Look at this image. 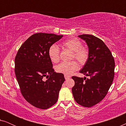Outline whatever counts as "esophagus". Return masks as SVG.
Masks as SVG:
<instances>
[{
    "mask_svg": "<svg viewBox=\"0 0 126 126\" xmlns=\"http://www.w3.org/2000/svg\"><path fill=\"white\" fill-rule=\"evenodd\" d=\"M64 77H65V79H66V80H68V79H70V76L69 75H64Z\"/></svg>",
    "mask_w": 126,
    "mask_h": 126,
    "instance_id": "34e87169",
    "label": "esophagus"
}]
</instances>
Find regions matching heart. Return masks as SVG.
Segmentation results:
<instances>
[{
  "instance_id": "b5f03b06",
  "label": "heart",
  "mask_w": 126,
  "mask_h": 126,
  "mask_svg": "<svg viewBox=\"0 0 126 126\" xmlns=\"http://www.w3.org/2000/svg\"><path fill=\"white\" fill-rule=\"evenodd\" d=\"M63 47L73 51V57L78 60L80 64L87 63L89 57L88 50L82 47V43L76 38L67 39L63 42ZM48 54L51 62L57 63L60 60V49L56 45H52L48 50ZM79 68V63L76 61L63 62L56 67V71L65 75H71Z\"/></svg>"
}]
</instances>
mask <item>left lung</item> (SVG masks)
<instances>
[{
  "mask_svg": "<svg viewBox=\"0 0 126 126\" xmlns=\"http://www.w3.org/2000/svg\"><path fill=\"white\" fill-rule=\"evenodd\" d=\"M78 37L87 43L89 52L88 59L80 73L90 78L72 77L75 84L72 91L74 99L79 104L91 107L104 99L112 83L114 58L100 39L89 34Z\"/></svg>",
  "mask_w": 126,
  "mask_h": 126,
  "instance_id": "1",
  "label": "left lung"
}]
</instances>
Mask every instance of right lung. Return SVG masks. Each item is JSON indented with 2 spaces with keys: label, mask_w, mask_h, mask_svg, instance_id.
<instances>
[{
  "label": "right lung",
  "mask_w": 126,
  "mask_h": 126,
  "mask_svg": "<svg viewBox=\"0 0 126 126\" xmlns=\"http://www.w3.org/2000/svg\"><path fill=\"white\" fill-rule=\"evenodd\" d=\"M63 37L34 34L22 45L15 57V73L21 94L27 102L40 109H47L57 102L65 81L63 73L54 72L48 54L50 46Z\"/></svg>",
  "instance_id": "right-lung-1"
}]
</instances>
